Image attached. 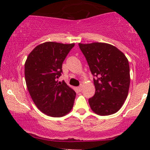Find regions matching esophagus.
Returning a JSON list of instances; mask_svg holds the SVG:
<instances>
[{
  "instance_id": "34e87169",
  "label": "esophagus",
  "mask_w": 150,
  "mask_h": 150,
  "mask_svg": "<svg viewBox=\"0 0 150 150\" xmlns=\"http://www.w3.org/2000/svg\"><path fill=\"white\" fill-rule=\"evenodd\" d=\"M78 89L79 91H81L83 90V86H80L79 87H78Z\"/></svg>"
}]
</instances>
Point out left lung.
Returning a JSON list of instances; mask_svg holds the SVG:
<instances>
[{
  "instance_id": "1",
  "label": "left lung",
  "mask_w": 150,
  "mask_h": 150,
  "mask_svg": "<svg viewBox=\"0 0 150 150\" xmlns=\"http://www.w3.org/2000/svg\"><path fill=\"white\" fill-rule=\"evenodd\" d=\"M96 88L94 96L88 99L92 111L99 115L117 112L128 94L130 67L125 54L112 45L95 42L80 43Z\"/></svg>"
}]
</instances>
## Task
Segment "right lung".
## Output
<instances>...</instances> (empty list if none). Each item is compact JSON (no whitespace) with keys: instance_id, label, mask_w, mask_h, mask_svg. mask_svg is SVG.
Segmentation results:
<instances>
[{"instance_id":"obj_1","label":"right lung","mask_w":150,"mask_h":150,"mask_svg":"<svg viewBox=\"0 0 150 150\" xmlns=\"http://www.w3.org/2000/svg\"><path fill=\"white\" fill-rule=\"evenodd\" d=\"M75 43L46 42L30 53L25 64L27 88L39 110L51 117L68 114L76 93L64 82H59L62 63Z\"/></svg>"}]
</instances>
